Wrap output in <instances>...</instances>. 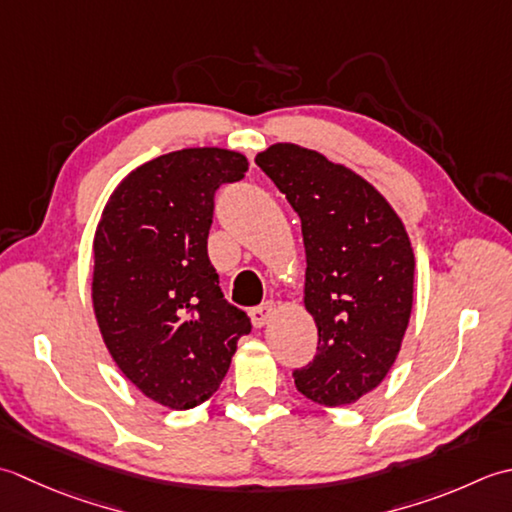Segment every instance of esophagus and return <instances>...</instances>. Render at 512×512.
<instances>
[{
  "instance_id": "esophagus-1",
  "label": "esophagus",
  "mask_w": 512,
  "mask_h": 512,
  "mask_svg": "<svg viewBox=\"0 0 512 512\" xmlns=\"http://www.w3.org/2000/svg\"><path fill=\"white\" fill-rule=\"evenodd\" d=\"M274 314H276V305L271 300H267V302H263V305H258V307H254L252 309V322H254V327L256 329H260V327H265L267 322L274 318Z\"/></svg>"
}]
</instances>
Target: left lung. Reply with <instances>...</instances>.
I'll list each match as a JSON object with an SVG mask.
<instances>
[{"instance_id": "8db88e82", "label": "left lung", "mask_w": 512, "mask_h": 512, "mask_svg": "<svg viewBox=\"0 0 512 512\" xmlns=\"http://www.w3.org/2000/svg\"><path fill=\"white\" fill-rule=\"evenodd\" d=\"M256 165L302 223L305 307L316 320L318 347L294 371L296 389L322 406L356 402L389 373L409 327V236L371 183L316 150L276 143Z\"/></svg>"}]
</instances>
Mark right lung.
<instances>
[{"label": "right lung", "mask_w": 512, "mask_h": 512, "mask_svg": "<svg viewBox=\"0 0 512 512\" xmlns=\"http://www.w3.org/2000/svg\"><path fill=\"white\" fill-rule=\"evenodd\" d=\"M247 168L221 148L163 154L114 190L97 227L92 305L103 342L134 387L176 411L212 398L252 331L207 256L216 190Z\"/></svg>", "instance_id": "1"}]
</instances>
